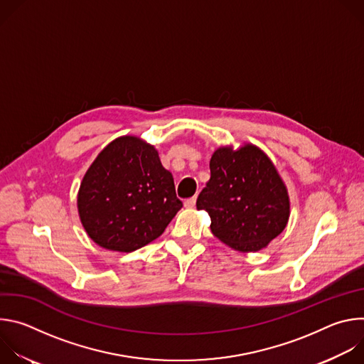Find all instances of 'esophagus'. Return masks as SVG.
<instances>
[{"mask_svg":"<svg viewBox=\"0 0 364 364\" xmlns=\"http://www.w3.org/2000/svg\"><path fill=\"white\" fill-rule=\"evenodd\" d=\"M184 205L187 207V209H193V207L196 205V197H191V198H187L184 201Z\"/></svg>","mask_w":364,"mask_h":364,"instance_id":"1","label":"esophagus"}]
</instances>
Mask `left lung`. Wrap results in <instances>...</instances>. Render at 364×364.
Here are the masks:
<instances>
[{
  "label": "left lung",
  "instance_id": "8db88e82",
  "mask_svg": "<svg viewBox=\"0 0 364 364\" xmlns=\"http://www.w3.org/2000/svg\"><path fill=\"white\" fill-rule=\"evenodd\" d=\"M212 233L239 252L265 247L287 226L289 197L268 155L252 144L222 146L210 160V180L197 197Z\"/></svg>",
  "mask_w": 364,
  "mask_h": 364
}]
</instances>
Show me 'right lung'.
<instances>
[{"mask_svg":"<svg viewBox=\"0 0 364 364\" xmlns=\"http://www.w3.org/2000/svg\"><path fill=\"white\" fill-rule=\"evenodd\" d=\"M183 207L173 174L152 145L121 136L100 151L79 194L80 222L99 246L132 252L163 235Z\"/></svg>","mask_w":364,"mask_h":364,"instance_id":"right-lung-1","label":"right lung"}]
</instances>
